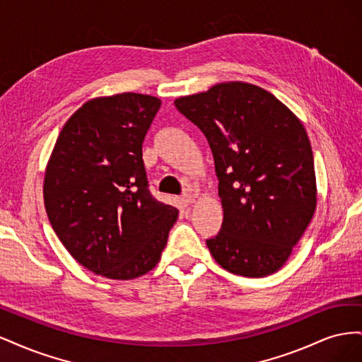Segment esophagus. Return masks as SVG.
<instances>
[{"label":"esophagus","instance_id":"34e87169","mask_svg":"<svg viewBox=\"0 0 362 362\" xmlns=\"http://www.w3.org/2000/svg\"><path fill=\"white\" fill-rule=\"evenodd\" d=\"M194 202V198L193 196H190V194H184V196H181V204L184 205V206H189L190 204H193Z\"/></svg>","mask_w":362,"mask_h":362}]
</instances>
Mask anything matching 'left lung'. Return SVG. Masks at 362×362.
<instances>
[{
	"mask_svg": "<svg viewBox=\"0 0 362 362\" xmlns=\"http://www.w3.org/2000/svg\"><path fill=\"white\" fill-rule=\"evenodd\" d=\"M210 144L223 223L206 240L234 275L279 270L311 222L314 157L300 120L275 96L247 83H222L175 100Z\"/></svg>",
	"mask_w": 362,
	"mask_h": 362,
	"instance_id": "8db88e82",
	"label": "left lung"
}]
</instances>
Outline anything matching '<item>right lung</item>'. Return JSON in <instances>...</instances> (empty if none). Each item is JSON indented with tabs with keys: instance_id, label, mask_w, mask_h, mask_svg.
I'll return each instance as SVG.
<instances>
[{
	"instance_id": "add662e5",
	"label": "right lung",
	"mask_w": 362,
	"mask_h": 362,
	"mask_svg": "<svg viewBox=\"0 0 362 362\" xmlns=\"http://www.w3.org/2000/svg\"><path fill=\"white\" fill-rule=\"evenodd\" d=\"M161 101L119 93L78 108L56 141L43 182L49 223L81 266L133 279L157 266L178 210L149 192L141 145Z\"/></svg>"
}]
</instances>
